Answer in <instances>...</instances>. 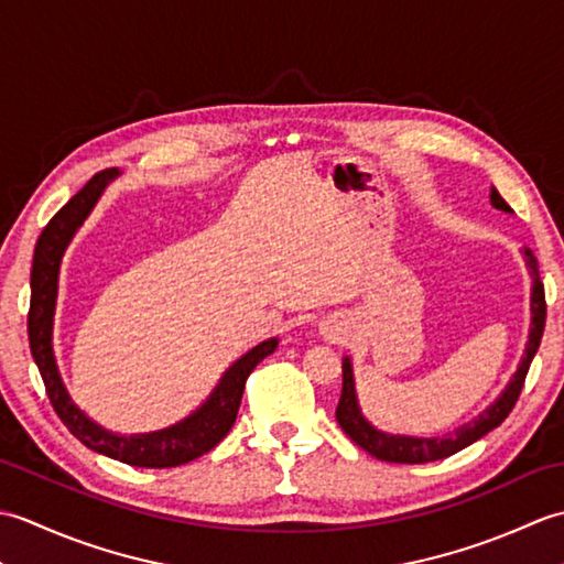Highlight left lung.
Wrapping results in <instances>:
<instances>
[{
	"label": "left lung",
	"instance_id": "8db88e82",
	"mask_svg": "<svg viewBox=\"0 0 564 564\" xmlns=\"http://www.w3.org/2000/svg\"><path fill=\"white\" fill-rule=\"evenodd\" d=\"M492 206L499 210H511L509 203L499 196V191L492 188ZM525 254V263H529L531 275H533V295H531V334H529V344H525V354L521 358V366L517 373H513L511 382L507 386V390L499 394V400L485 410L480 416L467 422L465 426H460L458 431H453L448 436H436V438H412V436H390L382 434V431L370 426L361 410H358L356 402V390H354V373H351V364L349 358H344V378H341V398L337 404V422L344 429V434L349 436L356 446H361L366 453L373 455L378 460L386 463H406V465H416V463H431V460H443L448 455L458 453L463 448L470 446L477 438H482L489 431L497 429L505 419L509 416V412L517 404L519 394L523 390L525 376H529V368L533 356L541 346L543 339V329H545V289L541 281V273H538V261L533 257L531 249L523 251Z\"/></svg>",
	"mask_w": 564,
	"mask_h": 564
}]
</instances>
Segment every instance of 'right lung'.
<instances>
[{
  "mask_svg": "<svg viewBox=\"0 0 564 564\" xmlns=\"http://www.w3.org/2000/svg\"><path fill=\"white\" fill-rule=\"evenodd\" d=\"M118 176L116 170H104L94 174L63 208H59L35 242L33 269H31V307H29V344L33 361L41 370L45 392L51 398L53 410L63 419L72 436H77L84 446L109 455L135 467H176L200 458L213 451L230 434L237 419L239 402H242L245 382L263 358L275 351L279 339H269L245 354L230 370H225L220 386L213 390L208 402L184 422L154 434L116 436L111 431L97 426L91 419L72 404L69 394L59 380L55 356H53V313L57 295V271L59 259L77 227L87 218L94 203L99 200L106 184Z\"/></svg>",
  "mask_w": 564,
  "mask_h": 564,
  "instance_id": "right-lung-1",
  "label": "right lung"
}]
</instances>
